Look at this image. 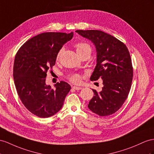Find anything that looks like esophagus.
I'll return each instance as SVG.
<instances>
[{
    "mask_svg": "<svg viewBox=\"0 0 154 154\" xmlns=\"http://www.w3.org/2000/svg\"><path fill=\"white\" fill-rule=\"evenodd\" d=\"M72 88L76 90H81L82 88V87H79V86H72Z\"/></svg>",
    "mask_w": 154,
    "mask_h": 154,
    "instance_id": "obj_1",
    "label": "esophagus"
}]
</instances>
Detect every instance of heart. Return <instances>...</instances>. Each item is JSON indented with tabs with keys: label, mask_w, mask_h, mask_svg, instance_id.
<instances>
[{
	"label": "heart",
	"mask_w": 154,
	"mask_h": 154,
	"mask_svg": "<svg viewBox=\"0 0 154 154\" xmlns=\"http://www.w3.org/2000/svg\"><path fill=\"white\" fill-rule=\"evenodd\" d=\"M74 46H75V47L77 53H78L79 55V56L83 53H89L90 54V53H91V47H90V46L88 44V43H86L85 42H76L75 43ZM61 52H62V50H60L57 53V56H56L57 60H58L59 58H60ZM67 78H68V79L70 82H73V83H74V84L79 83V82H81V76L78 73L70 74V75H68Z\"/></svg>",
	"instance_id": "b5f03b06"
}]
</instances>
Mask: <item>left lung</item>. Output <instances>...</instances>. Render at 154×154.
Returning a JSON list of instances; mask_svg holds the SVG:
<instances>
[{
    "instance_id": "1",
    "label": "left lung",
    "mask_w": 154,
    "mask_h": 154,
    "mask_svg": "<svg viewBox=\"0 0 154 154\" xmlns=\"http://www.w3.org/2000/svg\"><path fill=\"white\" fill-rule=\"evenodd\" d=\"M75 32L96 46L97 64L90 80L103 79V87L100 92L92 89L94 96L88 107L101 116L112 115L124 104L131 89L133 70L128 49L123 42L103 31Z\"/></svg>"
}]
</instances>
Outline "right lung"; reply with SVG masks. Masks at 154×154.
Returning a JSON list of instances; mask_svg holds the SVG:
<instances>
[{"mask_svg": "<svg viewBox=\"0 0 154 154\" xmlns=\"http://www.w3.org/2000/svg\"><path fill=\"white\" fill-rule=\"evenodd\" d=\"M73 33L44 32L29 39L15 57L14 79L19 98L29 111L39 118H48L60 111L71 90L64 81L55 89L46 85L48 70L52 69L56 56Z\"/></svg>", "mask_w": 154, "mask_h": 154, "instance_id": "add662e5", "label": "right lung"}]
</instances>
